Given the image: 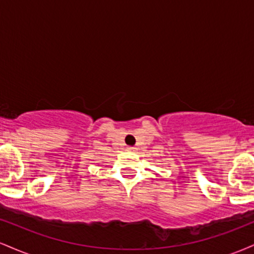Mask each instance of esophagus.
I'll use <instances>...</instances> for the list:
<instances>
[{
	"label": "esophagus",
	"mask_w": 254,
	"mask_h": 254,
	"mask_svg": "<svg viewBox=\"0 0 254 254\" xmlns=\"http://www.w3.org/2000/svg\"><path fill=\"white\" fill-rule=\"evenodd\" d=\"M127 149L130 150V151H133V150H136V148H135V147H131V145H129V147H127Z\"/></svg>",
	"instance_id": "1"
}]
</instances>
